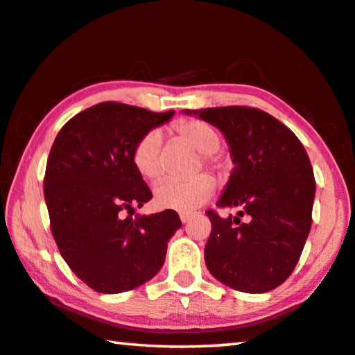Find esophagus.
<instances>
[{
  "label": "esophagus",
  "mask_w": 355,
  "mask_h": 355,
  "mask_svg": "<svg viewBox=\"0 0 355 355\" xmlns=\"http://www.w3.org/2000/svg\"><path fill=\"white\" fill-rule=\"evenodd\" d=\"M191 218H193V215H191V213H180V219H182L183 224L189 223Z\"/></svg>",
  "instance_id": "obj_1"
}]
</instances>
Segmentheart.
<instances>
[{"label":"heart","mask_w":355,"mask_h":355,"mask_svg":"<svg viewBox=\"0 0 355 355\" xmlns=\"http://www.w3.org/2000/svg\"><path fill=\"white\" fill-rule=\"evenodd\" d=\"M172 131L202 153V164L207 168L223 173L227 167V157L219 151L221 136L210 123L198 118H182L172 125ZM161 144L159 131H148L137 140L132 148V164L145 180H156L161 177ZM215 180L202 173L188 182L164 180L155 188V205L159 210H175L191 213L204 205L215 193Z\"/></svg>","instance_id":"heart-1"}]
</instances>
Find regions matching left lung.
<instances>
[{"mask_svg": "<svg viewBox=\"0 0 355 355\" xmlns=\"http://www.w3.org/2000/svg\"><path fill=\"white\" fill-rule=\"evenodd\" d=\"M194 114L226 136L235 164L216 207L237 208V216L205 211L211 223L207 268L241 292L278 288L294 272L311 229L316 182L306 150L288 126L256 107H211Z\"/></svg>", "mask_w": 355, "mask_h": 355, "instance_id": "left-lung-1", "label": "left lung"}]
</instances>
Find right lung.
<instances>
[{
    "label": "right lung",
    "mask_w": 355,
    "mask_h": 355,
    "mask_svg": "<svg viewBox=\"0 0 355 355\" xmlns=\"http://www.w3.org/2000/svg\"><path fill=\"white\" fill-rule=\"evenodd\" d=\"M172 115L101 103L72 116L50 150L44 177L50 230L69 268L96 292L147 283L182 226L173 210L121 218L153 196L132 164L134 145Z\"/></svg>",
    "instance_id": "1"
}]
</instances>
